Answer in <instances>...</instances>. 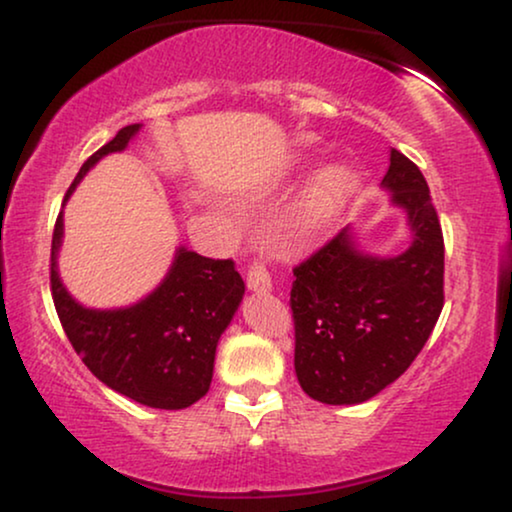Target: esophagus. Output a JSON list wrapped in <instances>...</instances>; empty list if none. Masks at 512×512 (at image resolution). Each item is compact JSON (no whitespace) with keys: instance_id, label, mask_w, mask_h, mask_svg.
<instances>
[{"instance_id":"34e87169","label":"esophagus","mask_w":512,"mask_h":512,"mask_svg":"<svg viewBox=\"0 0 512 512\" xmlns=\"http://www.w3.org/2000/svg\"><path fill=\"white\" fill-rule=\"evenodd\" d=\"M247 286L251 291L256 293H268L272 291V277L268 268H265V263L258 258V261H254L249 265L247 270Z\"/></svg>"}]
</instances>
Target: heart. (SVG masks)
<instances>
[{
  "instance_id": "heart-1",
  "label": "heart",
  "mask_w": 512,
  "mask_h": 512,
  "mask_svg": "<svg viewBox=\"0 0 512 512\" xmlns=\"http://www.w3.org/2000/svg\"><path fill=\"white\" fill-rule=\"evenodd\" d=\"M356 174L345 165H324L312 174L289 212V226L298 237H312L331 226L354 198Z\"/></svg>"
}]
</instances>
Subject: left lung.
I'll use <instances>...</instances> for the list:
<instances>
[{
    "instance_id": "1",
    "label": "left lung",
    "mask_w": 512,
    "mask_h": 512,
    "mask_svg": "<svg viewBox=\"0 0 512 512\" xmlns=\"http://www.w3.org/2000/svg\"><path fill=\"white\" fill-rule=\"evenodd\" d=\"M382 186L408 214L403 254H363L345 228L293 268V366L305 394L326 405L363 403L398 380L443 310L445 244L424 174L391 149Z\"/></svg>"
}]
</instances>
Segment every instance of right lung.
Here are the masks:
<instances>
[{"mask_svg":"<svg viewBox=\"0 0 512 512\" xmlns=\"http://www.w3.org/2000/svg\"><path fill=\"white\" fill-rule=\"evenodd\" d=\"M142 125H125L81 165L65 202L107 153L123 151ZM62 212L51 244V291L74 352L109 389L160 410H184L209 391L221 333L244 296L233 261H214L184 247L163 282L121 310H90L69 296L58 275Z\"/></svg>","mask_w":512,"mask_h":512,"instance_id":"right-lung-1","label":"right lung"}]
</instances>
